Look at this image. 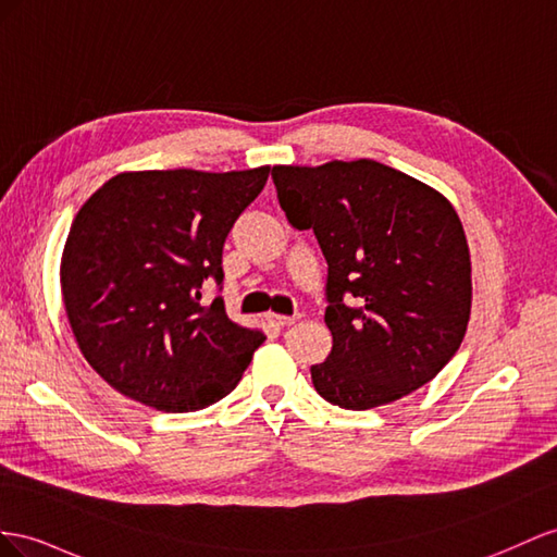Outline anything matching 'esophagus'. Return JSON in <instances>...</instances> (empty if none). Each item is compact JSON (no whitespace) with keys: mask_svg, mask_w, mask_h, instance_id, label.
Instances as JSON below:
<instances>
[{"mask_svg":"<svg viewBox=\"0 0 557 557\" xmlns=\"http://www.w3.org/2000/svg\"><path fill=\"white\" fill-rule=\"evenodd\" d=\"M270 320H273L277 326H289L301 320V312H296V315H277V312H270Z\"/></svg>","mask_w":557,"mask_h":557,"instance_id":"esophagus-1","label":"esophagus"}]
</instances>
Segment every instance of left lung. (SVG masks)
<instances>
[{"mask_svg":"<svg viewBox=\"0 0 557 557\" xmlns=\"http://www.w3.org/2000/svg\"><path fill=\"white\" fill-rule=\"evenodd\" d=\"M280 207L326 259L332 352L310 367L326 403L372 409L437 376L459 350L473 282L459 213L374 160L273 166Z\"/></svg>","mask_w":557,"mask_h":557,"instance_id":"obj_1","label":"left lung"}]
</instances>
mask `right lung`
Segmentation results:
<instances>
[{
  "mask_svg": "<svg viewBox=\"0 0 557 557\" xmlns=\"http://www.w3.org/2000/svg\"><path fill=\"white\" fill-rule=\"evenodd\" d=\"M245 171H122L82 205L61 259L65 315L94 372L160 411L231 393L265 336L202 306L223 282V242L268 181Z\"/></svg>",
  "mask_w": 557,
  "mask_h": 557,
  "instance_id": "right-lung-1",
  "label": "right lung"
}]
</instances>
